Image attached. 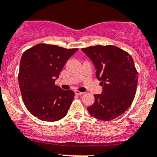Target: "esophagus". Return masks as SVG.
I'll list each match as a JSON object with an SVG mask.
<instances>
[{
  "mask_svg": "<svg viewBox=\"0 0 157 157\" xmlns=\"http://www.w3.org/2000/svg\"><path fill=\"white\" fill-rule=\"evenodd\" d=\"M83 94V92H80V91H79V90H75L76 95H82Z\"/></svg>",
  "mask_w": 157,
  "mask_h": 157,
  "instance_id": "esophagus-1",
  "label": "esophagus"
}]
</instances>
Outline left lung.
<instances>
[{"label": "left lung", "instance_id": "1", "mask_svg": "<svg viewBox=\"0 0 157 157\" xmlns=\"http://www.w3.org/2000/svg\"><path fill=\"white\" fill-rule=\"evenodd\" d=\"M97 68L96 76L103 86L102 94H95L94 104L87 108L91 116L109 121L124 113L133 101L138 72L129 53L113 45L82 48Z\"/></svg>", "mask_w": 157, "mask_h": 157}]
</instances>
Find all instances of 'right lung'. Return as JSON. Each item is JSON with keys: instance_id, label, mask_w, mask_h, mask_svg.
<instances>
[{"instance_id": "1", "label": "right lung", "mask_w": 157, "mask_h": 157, "mask_svg": "<svg viewBox=\"0 0 157 157\" xmlns=\"http://www.w3.org/2000/svg\"><path fill=\"white\" fill-rule=\"evenodd\" d=\"M78 48L38 44L25 51L20 62L18 82L29 112L44 121H57L67 115L74 91L55 84L66 62Z\"/></svg>"}]
</instances>
